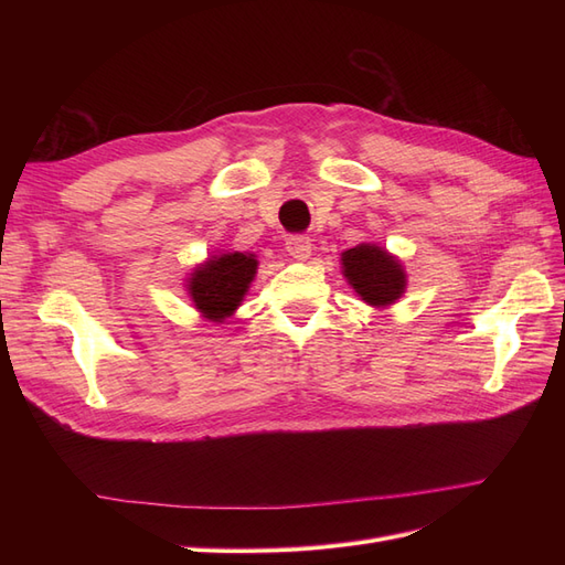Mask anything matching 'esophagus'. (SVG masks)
<instances>
[{"instance_id":"1","label":"esophagus","mask_w":565,"mask_h":565,"mask_svg":"<svg viewBox=\"0 0 565 565\" xmlns=\"http://www.w3.org/2000/svg\"><path fill=\"white\" fill-rule=\"evenodd\" d=\"M285 249L289 252V256H295L297 262H306L311 256L313 245H311V241L306 235H292V237H287Z\"/></svg>"}]
</instances>
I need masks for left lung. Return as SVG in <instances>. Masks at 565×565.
Instances as JSON below:
<instances>
[{"label": "left lung", "mask_w": 565, "mask_h": 565, "mask_svg": "<svg viewBox=\"0 0 565 565\" xmlns=\"http://www.w3.org/2000/svg\"><path fill=\"white\" fill-rule=\"evenodd\" d=\"M341 268L358 297L377 309H384L405 292L407 278L401 262L377 245L363 243L347 249L341 254Z\"/></svg>", "instance_id": "1"}]
</instances>
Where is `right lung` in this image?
Masks as SVG:
<instances>
[{
    "label": "right lung",
    "instance_id": "add662e5",
    "mask_svg": "<svg viewBox=\"0 0 565 565\" xmlns=\"http://www.w3.org/2000/svg\"><path fill=\"white\" fill-rule=\"evenodd\" d=\"M256 266V256L243 252L216 254L200 264L188 278V295L195 309L214 322L233 316L254 280Z\"/></svg>",
    "mask_w": 565,
    "mask_h": 565
}]
</instances>
